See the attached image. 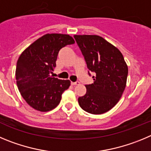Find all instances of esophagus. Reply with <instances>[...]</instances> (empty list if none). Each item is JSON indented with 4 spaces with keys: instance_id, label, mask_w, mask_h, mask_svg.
Returning a JSON list of instances; mask_svg holds the SVG:
<instances>
[{
    "instance_id": "1",
    "label": "esophagus",
    "mask_w": 151,
    "mask_h": 151,
    "mask_svg": "<svg viewBox=\"0 0 151 151\" xmlns=\"http://www.w3.org/2000/svg\"><path fill=\"white\" fill-rule=\"evenodd\" d=\"M79 83H80V82H79V81H76V82H71V85H73V86L78 85Z\"/></svg>"
}]
</instances>
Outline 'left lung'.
Masks as SVG:
<instances>
[{"label":"left lung","instance_id":"obj_1","mask_svg":"<svg viewBox=\"0 0 151 151\" xmlns=\"http://www.w3.org/2000/svg\"><path fill=\"white\" fill-rule=\"evenodd\" d=\"M94 83L86 85V93L78 98L83 110L101 114L116 104L126 88L128 67L123 54L98 35H74Z\"/></svg>","mask_w":151,"mask_h":151}]
</instances>
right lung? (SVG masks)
I'll use <instances>...</instances> for the list:
<instances>
[{
    "mask_svg": "<svg viewBox=\"0 0 151 151\" xmlns=\"http://www.w3.org/2000/svg\"><path fill=\"white\" fill-rule=\"evenodd\" d=\"M72 37L47 34L35 40L20 55L16 68V80L23 99L37 111L47 112L58 106L69 80L50 76L62 47L74 43Z\"/></svg>",
    "mask_w": 151,
    "mask_h": 151,
    "instance_id": "add662e5",
    "label": "right lung"
}]
</instances>
